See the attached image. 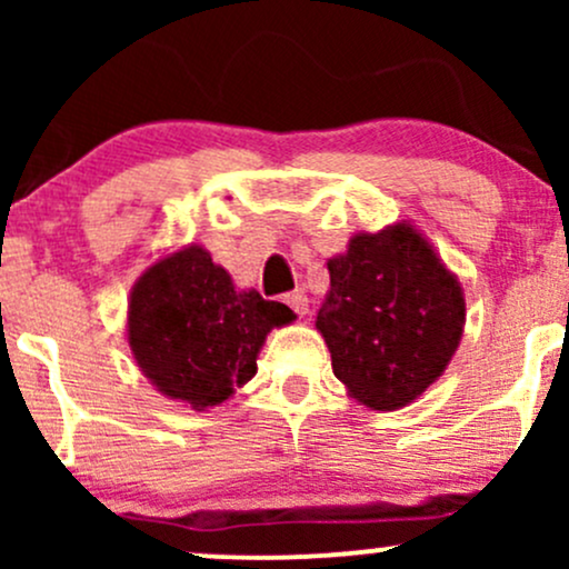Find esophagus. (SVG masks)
<instances>
[{
	"label": "esophagus",
	"mask_w": 569,
	"mask_h": 569,
	"mask_svg": "<svg viewBox=\"0 0 569 569\" xmlns=\"http://www.w3.org/2000/svg\"><path fill=\"white\" fill-rule=\"evenodd\" d=\"M283 302L289 305L291 310L297 312V316H305V312L310 310V299H307V293H305L302 289H297V291L286 293V297H283Z\"/></svg>",
	"instance_id": "1"
}]
</instances>
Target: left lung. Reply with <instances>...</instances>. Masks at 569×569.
I'll list each match as a JSON object with an SVG mask.
<instances>
[{
	"label": "left lung",
	"instance_id": "1",
	"mask_svg": "<svg viewBox=\"0 0 569 569\" xmlns=\"http://www.w3.org/2000/svg\"><path fill=\"white\" fill-rule=\"evenodd\" d=\"M331 289L318 310L337 380L369 409L415 401L457 350L466 299L457 278L409 224L356 234L329 259Z\"/></svg>",
	"mask_w": 569,
	"mask_h": 569
}]
</instances>
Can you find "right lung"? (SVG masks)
<instances>
[{"label": "right lung", "mask_w": 569, "mask_h": 569, "mask_svg": "<svg viewBox=\"0 0 569 569\" xmlns=\"http://www.w3.org/2000/svg\"><path fill=\"white\" fill-rule=\"evenodd\" d=\"M291 318L289 307L259 291H234L211 253L189 246L133 286L128 342L160 393L208 409L257 375L267 331Z\"/></svg>", "instance_id": "add662e5"}]
</instances>
